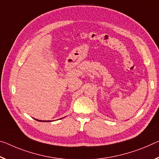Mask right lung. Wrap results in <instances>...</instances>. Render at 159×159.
I'll list each match as a JSON object with an SVG mask.
<instances>
[{"label":"right lung","instance_id":"add662e5","mask_svg":"<svg viewBox=\"0 0 159 159\" xmlns=\"http://www.w3.org/2000/svg\"><path fill=\"white\" fill-rule=\"evenodd\" d=\"M34 120L39 121V122H51V121H49V120H37V119H34Z\"/></svg>","mask_w":159,"mask_h":159}]
</instances>
